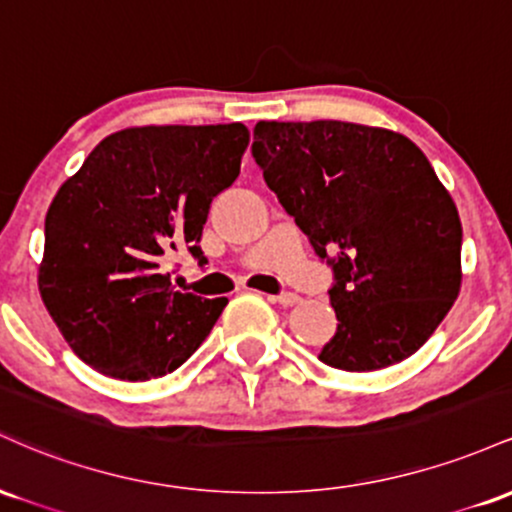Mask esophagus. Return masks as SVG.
<instances>
[{
	"label": "esophagus",
	"mask_w": 512,
	"mask_h": 512,
	"mask_svg": "<svg viewBox=\"0 0 512 512\" xmlns=\"http://www.w3.org/2000/svg\"><path fill=\"white\" fill-rule=\"evenodd\" d=\"M269 301L284 305V308H291V305L301 303V296H298V293H291L289 291V293H279V296H269Z\"/></svg>",
	"instance_id": "obj_1"
}]
</instances>
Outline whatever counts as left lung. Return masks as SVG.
Segmentation results:
<instances>
[{"mask_svg":"<svg viewBox=\"0 0 512 512\" xmlns=\"http://www.w3.org/2000/svg\"><path fill=\"white\" fill-rule=\"evenodd\" d=\"M252 156L320 257L337 334L320 361L366 373L419 351L462 286V223L424 151L356 122H257Z\"/></svg>","mask_w":512,"mask_h":512,"instance_id":"1","label":"left lung"}]
</instances>
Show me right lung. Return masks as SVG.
<instances>
[{"instance_id": "add662e5", "label": "right lung", "mask_w": 512, "mask_h": 512, "mask_svg": "<svg viewBox=\"0 0 512 512\" xmlns=\"http://www.w3.org/2000/svg\"><path fill=\"white\" fill-rule=\"evenodd\" d=\"M250 129L146 125L105 137L45 216L38 291L64 342L117 380H151L182 366L228 298L175 291L170 250L199 248L211 199L240 173Z\"/></svg>"}]
</instances>
